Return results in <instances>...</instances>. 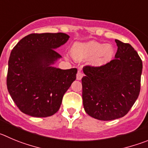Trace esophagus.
I'll return each instance as SVG.
<instances>
[{
    "mask_svg": "<svg viewBox=\"0 0 148 148\" xmlns=\"http://www.w3.org/2000/svg\"><path fill=\"white\" fill-rule=\"evenodd\" d=\"M84 74H82V72H81L80 71H79L77 74V80H81Z\"/></svg>",
    "mask_w": 148,
    "mask_h": 148,
    "instance_id": "1",
    "label": "esophagus"
}]
</instances>
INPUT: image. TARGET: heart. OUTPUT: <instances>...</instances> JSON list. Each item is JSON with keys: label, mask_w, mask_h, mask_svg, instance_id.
Returning <instances> with one entry per match:
<instances>
[{"label": "heart", "mask_w": 148, "mask_h": 148, "mask_svg": "<svg viewBox=\"0 0 148 148\" xmlns=\"http://www.w3.org/2000/svg\"><path fill=\"white\" fill-rule=\"evenodd\" d=\"M72 56L77 61H85L91 58L95 66H101L112 59L114 49L111 45H104L96 41L77 42L71 48Z\"/></svg>", "instance_id": "heart-1"}]
</instances>
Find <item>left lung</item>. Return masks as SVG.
Returning a JSON list of instances; mask_svg holds the SVG:
<instances>
[{
  "instance_id": "obj_1",
  "label": "left lung",
  "mask_w": 148,
  "mask_h": 148,
  "mask_svg": "<svg viewBox=\"0 0 148 148\" xmlns=\"http://www.w3.org/2000/svg\"><path fill=\"white\" fill-rule=\"evenodd\" d=\"M115 58L101 66H85L82 79L85 112L100 121L125 116L140 92L143 62L131 45L115 39Z\"/></svg>"
}]
</instances>
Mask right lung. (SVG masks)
Wrapping results in <instances>:
<instances>
[{
  "instance_id": "1",
  "label": "right lung",
  "mask_w": 148,
  "mask_h": 148,
  "mask_svg": "<svg viewBox=\"0 0 148 148\" xmlns=\"http://www.w3.org/2000/svg\"><path fill=\"white\" fill-rule=\"evenodd\" d=\"M69 38L63 33L31 34L13 48L6 85L22 112L46 118L58 111L63 95L76 79L77 69L63 70L50 65L61 58L55 49Z\"/></svg>"
}]
</instances>
